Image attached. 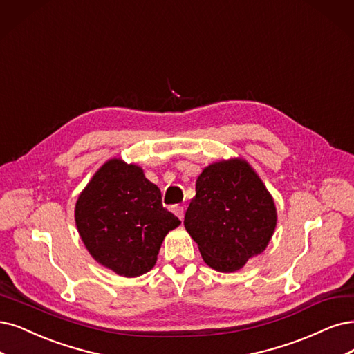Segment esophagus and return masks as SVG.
I'll use <instances>...</instances> for the list:
<instances>
[{
	"label": "esophagus",
	"instance_id": "esophagus-1",
	"mask_svg": "<svg viewBox=\"0 0 354 354\" xmlns=\"http://www.w3.org/2000/svg\"><path fill=\"white\" fill-rule=\"evenodd\" d=\"M172 212L179 217V220H184V207H182V205H174Z\"/></svg>",
	"mask_w": 354,
	"mask_h": 354
}]
</instances>
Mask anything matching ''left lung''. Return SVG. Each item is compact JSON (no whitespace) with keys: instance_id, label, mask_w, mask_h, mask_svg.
<instances>
[{"instance_id":"left-lung-1","label":"left lung","mask_w":354,"mask_h":354,"mask_svg":"<svg viewBox=\"0 0 354 354\" xmlns=\"http://www.w3.org/2000/svg\"><path fill=\"white\" fill-rule=\"evenodd\" d=\"M184 225L207 266L232 272L263 252L277 225L271 194L242 159L207 166L195 184Z\"/></svg>"}]
</instances>
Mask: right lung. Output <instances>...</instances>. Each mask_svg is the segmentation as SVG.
<instances>
[{"label": "right lung", "instance_id": "right-lung-1", "mask_svg": "<svg viewBox=\"0 0 354 354\" xmlns=\"http://www.w3.org/2000/svg\"><path fill=\"white\" fill-rule=\"evenodd\" d=\"M74 214L90 255L124 277L150 271L165 236L180 225L142 169L120 159H111L93 175Z\"/></svg>", "mask_w": 354, "mask_h": 354}]
</instances>
